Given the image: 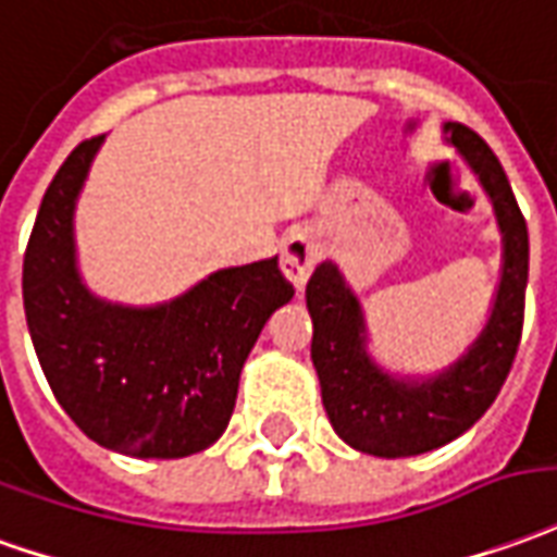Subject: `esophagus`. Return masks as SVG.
<instances>
[{"label":"esophagus","mask_w":557,"mask_h":557,"mask_svg":"<svg viewBox=\"0 0 557 557\" xmlns=\"http://www.w3.org/2000/svg\"><path fill=\"white\" fill-rule=\"evenodd\" d=\"M319 262V247L313 244L310 235L305 232H295L289 238L283 240V250H280V268H283V274L301 289L310 277V271L317 268Z\"/></svg>","instance_id":"34e87169"}]
</instances>
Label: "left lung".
<instances>
[{
    "label": "left lung",
    "mask_w": 557,
    "mask_h": 557,
    "mask_svg": "<svg viewBox=\"0 0 557 557\" xmlns=\"http://www.w3.org/2000/svg\"><path fill=\"white\" fill-rule=\"evenodd\" d=\"M446 132L480 174L504 232V274L495 307L468 356L422 383L392 380L364 352L359 301L344 286L341 271L322 262L307 280V310L313 319L310 359L325 413L352 449L380 458L431 453L465 434L497 398L522 341L528 225L519 201L492 147L476 132L461 123H449Z\"/></svg>",
    "instance_id": "8db88e82"
}]
</instances>
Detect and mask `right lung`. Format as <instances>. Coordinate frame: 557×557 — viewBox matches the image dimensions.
<instances>
[{"mask_svg":"<svg viewBox=\"0 0 557 557\" xmlns=\"http://www.w3.org/2000/svg\"><path fill=\"white\" fill-rule=\"evenodd\" d=\"M104 135L62 162L23 252V307L60 407L89 441L135 458H184L228 425L240 368L295 289L277 259L225 268L171 305L99 301L75 268L72 213Z\"/></svg>","mask_w":557,"mask_h":557,"instance_id":"right-lung-1","label":"right lung"}]
</instances>
